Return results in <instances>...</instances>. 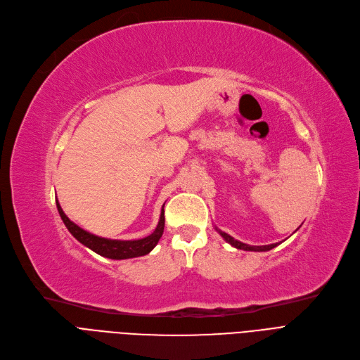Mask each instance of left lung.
Returning <instances> with one entry per match:
<instances>
[{"label":"left lung","instance_id":"left-lung-1","mask_svg":"<svg viewBox=\"0 0 360 360\" xmlns=\"http://www.w3.org/2000/svg\"><path fill=\"white\" fill-rule=\"evenodd\" d=\"M217 231L219 232V234L222 236V238H224L226 243H229L232 247H236V248H238V250H245V251H269V250L274 248L276 245H279L278 243H276V244H269V245H248V244H244V243H241V241H238V240H236V238H232L231 236L226 234V232H224V231H221V229H218V228H217Z\"/></svg>","mask_w":360,"mask_h":360}]
</instances>
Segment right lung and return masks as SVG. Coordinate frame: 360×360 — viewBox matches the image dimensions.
I'll use <instances>...</instances> for the list:
<instances>
[{
  "mask_svg": "<svg viewBox=\"0 0 360 360\" xmlns=\"http://www.w3.org/2000/svg\"><path fill=\"white\" fill-rule=\"evenodd\" d=\"M56 207L58 212L60 215V219L65 224V226L68 228V231L71 234L82 244L89 247L90 250H93L97 255L108 257L112 260H124V259H134V257H139V256H145L150 252L157 243L160 241L162 232H164V209L161 210L160 215V221L157 228L154 229L153 234H150L145 238L141 240H129V241H123V240H110V238H103V237H97L94 234H90L86 229L79 228L77 224H74L65 214L59 205V202L56 200ZM164 207V206H162Z\"/></svg>",
  "mask_w": 360,
  "mask_h": 360,
  "instance_id": "add662e5",
  "label": "right lung"
}]
</instances>
